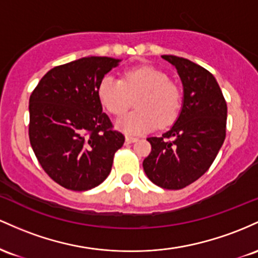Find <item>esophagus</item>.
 <instances>
[{"label": "esophagus", "instance_id": "34e87169", "mask_svg": "<svg viewBox=\"0 0 258 258\" xmlns=\"http://www.w3.org/2000/svg\"><path fill=\"white\" fill-rule=\"evenodd\" d=\"M138 140V138L135 137H125V143L126 144H133Z\"/></svg>", "mask_w": 258, "mask_h": 258}]
</instances>
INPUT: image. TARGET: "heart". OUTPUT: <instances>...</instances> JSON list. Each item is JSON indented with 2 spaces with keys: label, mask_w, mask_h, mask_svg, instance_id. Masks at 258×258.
I'll return each instance as SVG.
<instances>
[{
  "label": "heart",
  "mask_w": 258,
  "mask_h": 258,
  "mask_svg": "<svg viewBox=\"0 0 258 258\" xmlns=\"http://www.w3.org/2000/svg\"><path fill=\"white\" fill-rule=\"evenodd\" d=\"M97 97L109 113L119 115L126 111L138 97V109L121 115L115 126L125 134L137 135L166 126L178 118L181 108V92L166 73L150 66L137 67L117 79L105 75L97 86Z\"/></svg>",
  "instance_id": "obj_1"
}]
</instances>
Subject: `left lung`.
I'll return each instance as SVG.
<instances>
[{
	"label": "left lung",
	"instance_id": "obj_1",
	"mask_svg": "<svg viewBox=\"0 0 258 258\" xmlns=\"http://www.w3.org/2000/svg\"><path fill=\"white\" fill-rule=\"evenodd\" d=\"M175 67L184 98L174 125L161 138H147L151 153L143 167L153 184L168 190L187 186L207 172L221 150L227 128V102L207 69L183 57L163 54Z\"/></svg>",
	"mask_w": 258,
	"mask_h": 258
}]
</instances>
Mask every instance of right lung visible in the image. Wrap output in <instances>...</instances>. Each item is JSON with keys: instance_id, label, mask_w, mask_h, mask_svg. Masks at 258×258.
Instances as JSON below:
<instances>
[{"instance_id": "right-lung-1", "label": "right lung", "mask_w": 258, "mask_h": 258, "mask_svg": "<svg viewBox=\"0 0 258 258\" xmlns=\"http://www.w3.org/2000/svg\"><path fill=\"white\" fill-rule=\"evenodd\" d=\"M119 62L91 56L54 67L30 95L31 147L43 170L66 189L100 185L123 146L124 135L113 130L97 97L100 80Z\"/></svg>"}]
</instances>
